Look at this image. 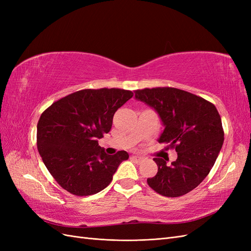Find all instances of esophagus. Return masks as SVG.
Segmentation results:
<instances>
[{"mask_svg":"<svg viewBox=\"0 0 251 251\" xmlns=\"http://www.w3.org/2000/svg\"><path fill=\"white\" fill-rule=\"evenodd\" d=\"M131 159H132V160L133 161H135V162H137V163H139V162H141L142 160H143V158L141 157V156H132L131 157Z\"/></svg>","mask_w":251,"mask_h":251,"instance_id":"34e87169","label":"esophagus"}]
</instances>
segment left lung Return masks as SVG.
<instances>
[{
    "mask_svg": "<svg viewBox=\"0 0 251 251\" xmlns=\"http://www.w3.org/2000/svg\"><path fill=\"white\" fill-rule=\"evenodd\" d=\"M135 98L157 112L164 126L158 141L169 143L178 155L170 165L154 158L158 172L148 178V184L171 198L193 191L206 178L223 146L218 110L204 98L176 88L137 90Z\"/></svg>",
    "mask_w": 251,
    "mask_h": 251,
    "instance_id": "1",
    "label": "left lung"
}]
</instances>
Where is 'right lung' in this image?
<instances>
[{"label": "right lung", "mask_w": 251, "mask_h": 251, "mask_svg": "<svg viewBox=\"0 0 251 251\" xmlns=\"http://www.w3.org/2000/svg\"><path fill=\"white\" fill-rule=\"evenodd\" d=\"M133 92L80 90L52 103L37 124V150L57 183L75 196L100 193L128 154L108 155L98 139L110 132L115 112Z\"/></svg>", "instance_id": "obj_1"}]
</instances>
